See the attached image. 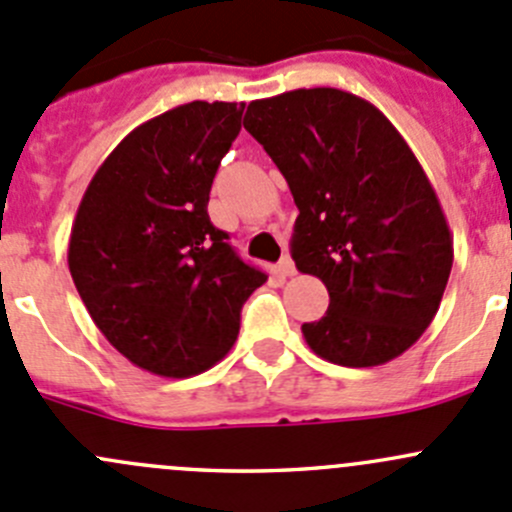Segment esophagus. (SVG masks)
I'll list each match as a JSON object with an SVG mask.
<instances>
[{
  "label": "esophagus",
  "mask_w": 512,
  "mask_h": 512,
  "mask_svg": "<svg viewBox=\"0 0 512 512\" xmlns=\"http://www.w3.org/2000/svg\"><path fill=\"white\" fill-rule=\"evenodd\" d=\"M280 272H282V275H285V277H292L294 272H297V270H294V262H292V257H289V255H285V257H282V260H280Z\"/></svg>",
  "instance_id": "1"
}]
</instances>
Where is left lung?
<instances>
[{
  "label": "left lung",
  "instance_id": "left-lung-1",
  "mask_svg": "<svg viewBox=\"0 0 512 512\" xmlns=\"http://www.w3.org/2000/svg\"><path fill=\"white\" fill-rule=\"evenodd\" d=\"M242 123L299 208L294 265L329 292L327 314L302 324L304 342L352 369L404 354L453 267L446 215L409 143L374 103L339 89L260 98Z\"/></svg>",
  "mask_w": 512,
  "mask_h": 512
}]
</instances>
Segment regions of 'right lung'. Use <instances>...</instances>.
<instances>
[{
  "mask_svg": "<svg viewBox=\"0 0 512 512\" xmlns=\"http://www.w3.org/2000/svg\"><path fill=\"white\" fill-rule=\"evenodd\" d=\"M245 106L193 101L133 128L91 178L69 237L74 285L131 364L185 379L218 364L267 275L210 223L220 160Z\"/></svg>",
  "mask_w": 512,
  "mask_h": 512,
  "instance_id": "right-lung-1",
  "label": "right lung"
}]
</instances>
